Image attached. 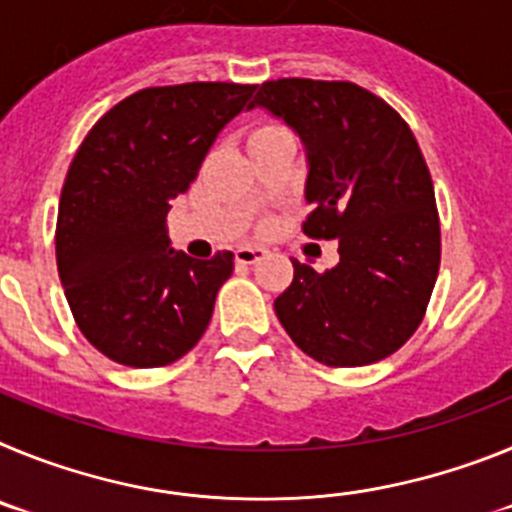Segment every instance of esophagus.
<instances>
[{"label": "esophagus", "instance_id": "esophagus-1", "mask_svg": "<svg viewBox=\"0 0 512 512\" xmlns=\"http://www.w3.org/2000/svg\"><path fill=\"white\" fill-rule=\"evenodd\" d=\"M266 256L264 248L259 246H238L235 248V261L238 264H256V261H261Z\"/></svg>", "mask_w": 512, "mask_h": 512}]
</instances>
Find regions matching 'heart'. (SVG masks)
Masks as SVG:
<instances>
[{
    "instance_id": "obj_1",
    "label": "heart",
    "mask_w": 512,
    "mask_h": 512,
    "mask_svg": "<svg viewBox=\"0 0 512 512\" xmlns=\"http://www.w3.org/2000/svg\"><path fill=\"white\" fill-rule=\"evenodd\" d=\"M279 135H287V130L279 128V125H274V122H256V125H251L246 133L248 151L256 146H261V143H266V140L279 138Z\"/></svg>"
}]
</instances>
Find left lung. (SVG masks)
Masks as SVG:
<instances>
[{
	"instance_id": "left-lung-1",
	"label": "left lung",
	"mask_w": 512,
	"mask_h": 512,
	"mask_svg": "<svg viewBox=\"0 0 512 512\" xmlns=\"http://www.w3.org/2000/svg\"><path fill=\"white\" fill-rule=\"evenodd\" d=\"M266 107L307 148L302 233L338 238L336 269L292 259L274 300L289 338L325 366H364L405 346L425 318L441 266L431 171L408 122L354 81H264Z\"/></svg>"
}]
</instances>
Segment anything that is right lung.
I'll list each match as a JSON object with an SVG mask.
<instances>
[{"mask_svg":"<svg viewBox=\"0 0 512 512\" xmlns=\"http://www.w3.org/2000/svg\"><path fill=\"white\" fill-rule=\"evenodd\" d=\"M253 89L233 81L140 89L81 140L58 202L56 264L81 336L115 364H174L210 325L233 253L197 261L174 251L166 215Z\"/></svg>","mask_w":512,"mask_h":512,"instance_id":"1","label":"right lung"}]
</instances>
